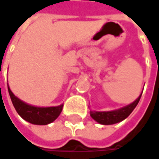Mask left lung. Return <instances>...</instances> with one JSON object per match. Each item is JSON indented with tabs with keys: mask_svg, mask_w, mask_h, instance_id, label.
Wrapping results in <instances>:
<instances>
[{
	"mask_svg": "<svg viewBox=\"0 0 159 159\" xmlns=\"http://www.w3.org/2000/svg\"><path fill=\"white\" fill-rule=\"evenodd\" d=\"M141 95L142 93L135 101H133L132 103L123 108H118L115 110H109V111H93V110L91 111L90 110L89 114L92 119L101 125H112V124L119 123L120 121L127 119L130 115L131 112L139 104Z\"/></svg>",
	"mask_w": 159,
	"mask_h": 159,
	"instance_id": "1",
	"label": "left lung"
}]
</instances>
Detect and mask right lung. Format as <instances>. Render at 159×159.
<instances>
[{
    "instance_id": "obj_1",
    "label": "right lung",
    "mask_w": 159,
    "mask_h": 159,
    "mask_svg": "<svg viewBox=\"0 0 159 159\" xmlns=\"http://www.w3.org/2000/svg\"><path fill=\"white\" fill-rule=\"evenodd\" d=\"M9 94L17 113L26 121L34 125H47L53 122L62 111L63 104L56 107H36L27 104L15 96L8 86Z\"/></svg>"
}]
</instances>
